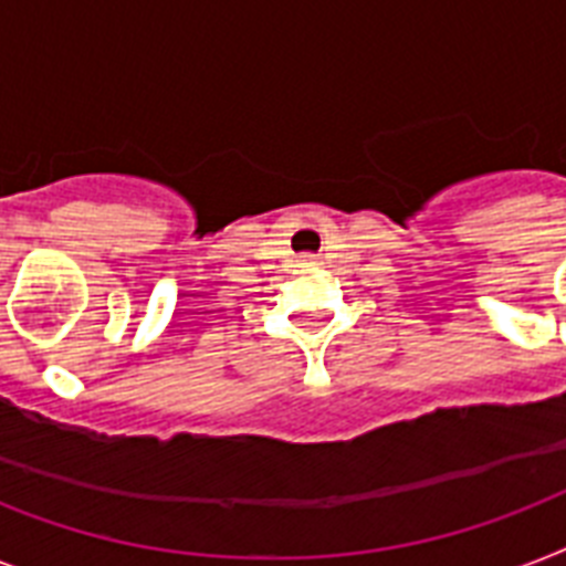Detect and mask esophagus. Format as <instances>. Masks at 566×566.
Segmentation results:
<instances>
[{"label": "esophagus", "mask_w": 566, "mask_h": 566, "mask_svg": "<svg viewBox=\"0 0 566 566\" xmlns=\"http://www.w3.org/2000/svg\"><path fill=\"white\" fill-rule=\"evenodd\" d=\"M300 264H302V266H311V264H314V258H311V255H302V258H300Z\"/></svg>", "instance_id": "1"}]
</instances>
